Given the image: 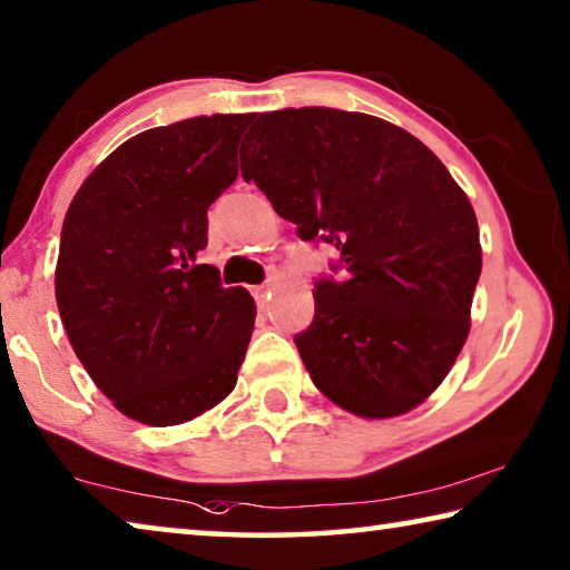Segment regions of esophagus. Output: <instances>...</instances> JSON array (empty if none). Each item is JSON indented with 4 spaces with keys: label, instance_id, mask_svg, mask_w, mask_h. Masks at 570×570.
<instances>
[{
    "label": "esophagus",
    "instance_id": "obj_1",
    "mask_svg": "<svg viewBox=\"0 0 570 570\" xmlns=\"http://www.w3.org/2000/svg\"><path fill=\"white\" fill-rule=\"evenodd\" d=\"M268 292H271V284H261V286L253 288V294H256V302H258L261 306L266 304V299H268Z\"/></svg>",
    "mask_w": 570,
    "mask_h": 570
}]
</instances>
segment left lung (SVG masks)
<instances>
[{
    "label": "left lung",
    "mask_w": 570,
    "mask_h": 570,
    "mask_svg": "<svg viewBox=\"0 0 570 570\" xmlns=\"http://www.w3.org/2000/svg\"><path fill=\"white\" fill-rule=\"evenodd\" d=\"M240 149L302 240L340 250L294 342L314 385L363 419L409 413L462 352L482 274L476 215L441 159L401 126L340 108L261 114Z\"/></svg>",
    "instance_id": "8db88e82"
}]
</instances>
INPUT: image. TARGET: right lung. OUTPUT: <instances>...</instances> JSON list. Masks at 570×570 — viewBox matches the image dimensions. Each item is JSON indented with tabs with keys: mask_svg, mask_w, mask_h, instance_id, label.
Wrapping results in <instances>:
<instances>
[{
	"mask_svg": "<svg viewBox=\"0 0 570 570\" xmlns=\"http://www.w3.org/2000/svg\"><path fill=\"white\" fill-rule=\"evenodd\" d=\"M250 121L213 114L137 134L90 171L62 220V327L98 391L147 426L193 421L236 387L256 304L197 253Z\"/></svg>",
	"mask_w": 570,
	"mask_h": 570,
	"instance_id": "right-lung-1",
	"label": "right lung"
}]
</instances>
